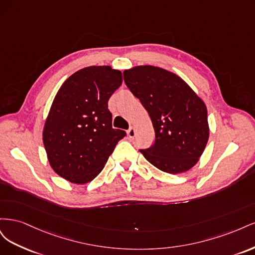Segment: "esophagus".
<instances>
[{
    "label": "esophagus",
    "mask_w": 255,
    "mask_h": 255,
    "mask_svg": "<svg viewBox=\"0 0 255 255\" xmlns=\"http://www.w3.org/2000/svg\"><path fill=\"white\" fill-rule=\"evenodd\" d=\"M127 133H128V136L129 138H133V137L135 136V129H134L133 128H129L127 130Z\"/></svg>",
    "instance_id": "1"
}]
</instances>
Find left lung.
<instances>
[{"label": "left lung", "instance_id": "obj_1", "mask_svg": "<svg viewBox=\"0 0 255 255\" xmlns=\"http://www.w3.org/2000/svg\"><path fill=\"white\" fill-rule=\"evenodd\" d=\"M130 92L148 112L155 140L140 149L145 159L167 173L196 165L208 139L207 111L202 100L179 76L152 66L123 72Z\"/></svg>", "mask_w": 255, "mask_h": 255}]
</instances>
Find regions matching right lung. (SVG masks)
<instances>
[{
	"label": "right lung",
	"instance_id": "1",
	"mask_svg": "<svg viewBox=\"0 0 255 255\" xmlns=\"http://www.w3.org/2000/svg\"><path fill=\"white\" fill-rule=\"evenodd\" d=\"M121 83L120 71L92 66L61 85L43 128L50 165L61 177L75 184L92 181L127 135L113 128L109 110V100Z\"/></svg>",
	"mask_w": 255,
	"mask_h": 255
}]
</instances>
